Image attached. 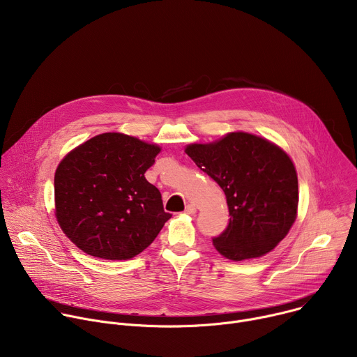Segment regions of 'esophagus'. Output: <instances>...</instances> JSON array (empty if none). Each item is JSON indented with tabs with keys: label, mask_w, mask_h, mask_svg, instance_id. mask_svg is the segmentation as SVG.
Returning a JSON list of instances; mask_svg holds the SVG:
<instances>
[{
	"label": "esophagus",
	"mask_w": 357,
	"mask_h": 357,
	"mask_svg": "<svg viewBox=\"0 0 357 357\" xmlns=\"http://www.w3.org/2000/svg\"><path fill=\"white\" fill-rule=\"evenodd\" d=\"M185 213H186V215H189V216H193V215L196 213V208H195V205H188V206H186V209H185Z\"/></svg>",
	"instance_id": "1"
}]
</instances>
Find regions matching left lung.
<instances>
[{"label":"left lung","mask_w":357,"mask_h":357,"mask_svg":"<svg viewBox=\"0 0 357 357\" xmlns=\"http://www.w3.org/2000/svg\"><path fill=\"white\" fill-rule=\"evenodd\" d=\"M185 152L226 195L229 226L213 238L222 256L241 261L274 250L298 215V176L287 152L244 131L206 144H188Z\"/></svg>","instance_id":"left-lung-1"}]
</instances>
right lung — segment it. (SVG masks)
Returning a JSON list of instances; mask_svg holds the SVG:
<instances>
[{
    "mask_svg": "<svg viewBox=\"0 0 357 357\" xmlns=\"http://www.w3.org/2000/svg\"><path fill=\"white\" fill-rule=\"evenodd\" d=\"M161 152L123 132H103L73 148L55 172V216L89 256L130 260L155 240L171 215L144 174Z\"/></svg>",
    "mask_w": 357,
    "mask_h": 357,
    "instance_id": "right-lung-1",
    "label": "right lung"
}]
</instances>
